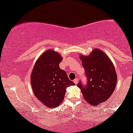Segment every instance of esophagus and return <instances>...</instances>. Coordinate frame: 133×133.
<instances>
[{
    "instance_id": "obj_1",
    "label": "esophagus",
    "mask_w": 133,
    "mask_h": 133,
    "mask_svg": "<svg viewBox=\"0 0 133 133\" xmlns=\"http://www.w3.org/2000/svg\"><path fill=\"white\" fill-rule=\"evenodd\" d=\"M74 81V82L76 84H77L78 83V79L76 78L74 81Z\"/></svg>"
}]
</instances>
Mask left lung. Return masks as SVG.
<instances>
[{
    "label": "left lung",
    "mask_w": 133,
    "mask_h": 133,
    "mask_svg": "<svg viewBox=\"0 0 133 133\" xmlns=\"http://www.w3.org/2000/svg\"><path fill=\"white\" fill-rule=\"evenodd\" d=\"M82 66L88 78L86 86L80 82V88L86 101L96 106L106 101L115 89L117 74L108 56L99 49H94L88 56L80 55Z\"/></svg>",
    "instance_id": "1"
}]
</instances>
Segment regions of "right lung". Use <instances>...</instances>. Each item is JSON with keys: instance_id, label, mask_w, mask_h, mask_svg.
I'll return each instance as SVG.
<instances>
[{"instance_id": "add662e5", "label": "right lung", "mask_w": 133, "mask_h": 133, "mask_svg": "<svg viewBox=\"0 0 133 133\" xmlns=\"http://www.w3.org/2000/svg\"><path fill=\"white\" fill-rule=\"evenodd\" d=\"M62 57L57 52L47 50L35 63L30 76L34 95L49 108H56L64 99L66 88L75 84L59 68Z\"/></svg>"}]
</instances>
